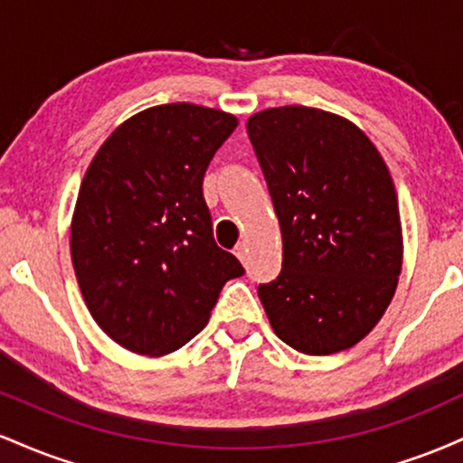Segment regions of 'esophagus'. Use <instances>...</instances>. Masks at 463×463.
<instances>
[{
    "label": "esophagus",
    "mask_w": 463,
    "mask_h": 463,
    "mask_svg": "<svg viewBox=\"0 0 463 463\" xmlns=\"http://www.w3.org/2000/svg\"><path fill=\"white\" fill-rule=\"evenodd\" d=\"M235 254H237V259H239V261H241V263L248 261V246H246V241L237 243V246H235Z\"/></svg>",
    "instance_id": "esophagus-1"
}]
</instances>
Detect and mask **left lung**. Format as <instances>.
Listing matches in <instances>:
<instances>
[{
  "label": "left lung",
  "mask_w": 463,
  "mask_h": 463,
  "mask_svg": "<svg viewBox=\"0 0 463 463\" xmlns=\"http://www.w3.org/2000/svg\"><path fill=\"white\" fill-rule=\"evenodd\" d=\"M246 128L283 235V269L259 285L268 320L298 353L354 346L383 317L402 265L390 169L357 126L320 109H268Z\"/></svg>",
  "instance_id": "left-lung-1"
}]
</instances>
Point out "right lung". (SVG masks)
<instances>
[{
    "instance_id": "1",
    "label": "right lung",
    "mask_w": 463,
    "mask_h": 463,
    "mask_svg": "<svg viewBox=\"0 0 463 463\" xmlns=\"http://www.w3.org/2000/svg\"><path fill=\"white\" fill-rule=\"evenodd\" d=\"M237 117L187 102L130 117L84 174L71 222L82 298L119 346L174 353L209 322L226 280L243 274L215 243L202 194Z\"/></svg>"
}]
</instances>
